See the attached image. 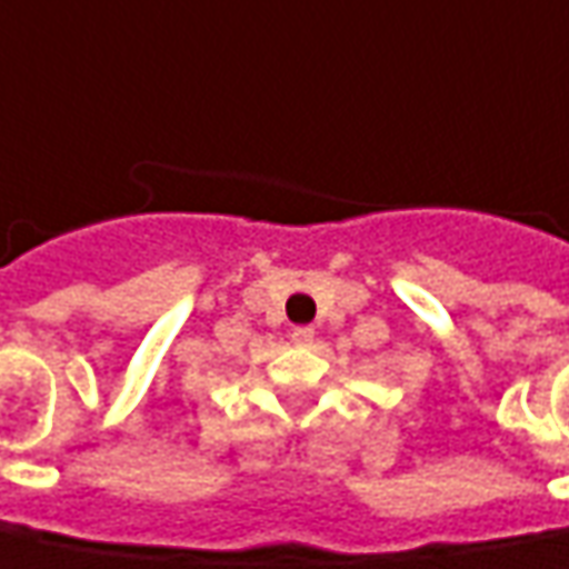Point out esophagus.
<instances>
[{
    "label": "esophagus",
    "mask_w": 569,
    "mask_h": 569,
    "mask_svg": "<svg viewBox=\"0 0 569 569\" xmlns=\"http://www.w3.org/2000/svg\"><path fill=\"white\" fill-rule=\"evenodd\" d=\"M292 341H296V345H311L313 341L311 326H296V329H292Z\"/></svg>",
    "instance_id": "esophagus-1"
}]
</instances>
